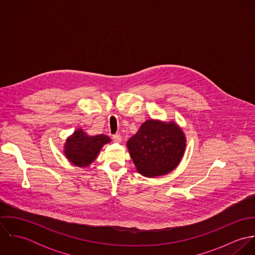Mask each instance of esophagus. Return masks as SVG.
<instances>
[{"mask_svg": "<svg viewBox=\"0 0 255 255\" xmlns=\"http://www.w3.org/2000/svg\"><path fill=\"white\" fill-rule=\"evenodd\" d=\"M113 139H114L115 142H121L122 141V136L119 133H117V134L113 135Z\"/></svg>", "mask_w": 255, "mask_h": 255, "instance_id": "1", "label": "esophagus"}]
</instances>
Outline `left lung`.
<instances>
[{
	"label": "left lung",
	"instance_id": "1",
	"mask_svg": "<svg viewBox=\"0 0 255 255\" xmlns=\"http://www.w3.org/2000/svg\"><path fill=\"white\" fill-rule=\"evenodd\" d=\"M136 170L145 177L172 172L181 162L185 137L175 123L148 120L128 141Z\"/></svg>",
	"mask_w": 255,
	"mask_h": 255
}]
</instances>
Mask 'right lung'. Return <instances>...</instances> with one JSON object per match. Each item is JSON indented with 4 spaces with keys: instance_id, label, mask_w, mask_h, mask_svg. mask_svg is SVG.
<instances>
[{
    "instance_id": "right-lung-1",
    "label": "right lung",
    "mask_w": 255,
    "mask_h": 255,
    "mask_svg": "<svg viewBox=\"0 0 255 255\" xmlns=\"http://www.w3.org/2000/svg\"><path fill=\"white\" fill-rule=\"evenodd\" d=\"M110 141L111 139L107 135L90 136L82 129H77L67 139L65 155L73 165L86 167L96 159L102 146Z\"/></svg>"
}]
</instances>
